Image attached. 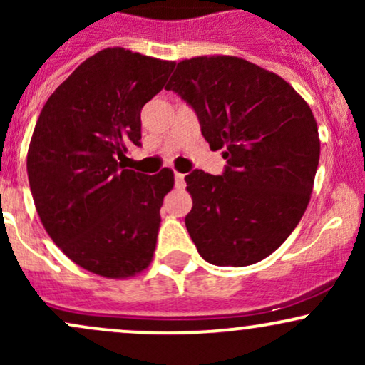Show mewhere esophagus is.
I'll list each match as a JSON object with an SVG mask.
<instances>
[{
  "mask_svg": "<svg viewBox=\"0 0 365 365\" xmlns=\"http://www.w3.org/2000/svg\"><path fill=\"white\" fill-rule=\"evenodd\" d=\"M175 187H177V188H185V175H183V173H175Z\"/></svg>",
  "mask_w": 365,
  "mask_h": 365,
  "instance_id": "esophagus-1",
  "label": "esophagus"
}]
</instances>
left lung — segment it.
I'll use <instances>...</instances> for the list:
<instances>
[{
  "label": "left lung",
  "instance_id": "8db88e82",
  "mask_svg": "<svg viewBox=\"0 0 365 365\" xmlns=\"http://www.w3.org/2000/svg\"><path fill=\"white\" fill-rule=\"evenodd\" d=\"M165 89L194 108L209 148L226 159L221 177H185L192 242L215 266L262 261L311 200L321 150L311 108L279 75L226 54L182 60Z\"/></svg>",
  "mask_w": 365,
  "mask_h": 365
}]
</instances>
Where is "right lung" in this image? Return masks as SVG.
<instances>
[{"instance_id": "right-lung-1", "label": "right lung", "mask_w": 365, "mask_h": 365, "mask_svg": "<svg viewBox=\"0 0 365 365\" xmlns=\"http://www.w3.org/2000/svg\"><path fill=\"white\" fill-rule=\"evenodd\" d=\"M175 61L106 48L81 63L46 101L27 153L37 215L63 254L104 278L148 269L159 209L175 175L125 170L140 145V110L165 87Z\"/></svg>"}]
</instances>
